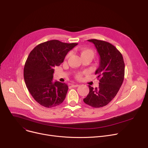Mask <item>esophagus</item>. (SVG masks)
I'll return each mask as SVG.
<instances>
[{
  "instance_id": "1",
  "label": "esophagus",
  "mask_w": 148,
  "mask_h": 148,
  "mask_svg": "<svg viewBox=\"0 0 148 148\" xmlns=\"http://www.w3.org/2000/svg\"><path fill=\"white\" fill-rule=\"evenodd\" d=\"M79 86V84H71V86L72 87H73V88H76V87H78Z\"/></svg>"
}]
</instances>
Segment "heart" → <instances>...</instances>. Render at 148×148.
<instances>
[{"instance_id":"1","label":"heart","mask_w":148,"mask_h":148,"mask_svg":"<svg viewBox=\"0 0 148 148\" xmlns=\"http://www.w3.org/2000/svg\"><path fill=\"white\" fill-rule=\"evenodd\" d=\"M80 56H81L82 58H84V57H87V56H90L91 58H93L94 55V51L90 49L86 48V47L82 48L80 50ZM69 56V54H68L67 56ZM75 77L79 80L81 79L82 78V73H79L76 74Z\"/></svg>"}]
</instances>
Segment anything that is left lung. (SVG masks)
<instances>
[{
    "instance_id": "1",
    "label": "left lung",
    "mask_w": 148,
    "mask_h": 148,
    "mask_svg": "<svg viewBox=\"0 0 148 148\" xmlns=\"http://www.w3.org/2000/svg\"><path fill=\"white\" fill-rule=\"evenodd\" d=\"M94 43L100 56L96 70L99 81L95 89L89 85V93L83 99L86 104L94 108L107 105L117 94L125 75V64L121 53L112 44L96 39L88 40Z\"/></svg>"
}]
</instances>
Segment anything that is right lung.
<instances>
[{
    "label": "right lung",
    "instance_id": "right-lung-1",
    "mask_svg": "<svg viewBox=\"0 0 148 148\" xmlns=\"http://www.w3.org/2000/svg\"><path fill=\"white\" fill-rule=\"evenodd\" d=\"M77 44L50 40L38 44L29 53L25 64L24 79L31 95L42 106L51 108L64 101L68 85L53 82L54 68L59 66L68 52Z\"/></svg>",
    "mask_w": 148,
    "mask_h": 148
}]
</instances>
